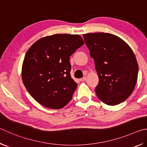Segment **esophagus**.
Returning a JSON list of instances; mask_svg holds the SVG:
<instances>
[{"label": "esophagus", "instance_id": "1", "mask_svg": "<svg viewBox=\"0 0 147 147\" xmlns=\"http://www.w3.org/2000/svg\"><path fill=\"white\" fill-rule=\"evenodd\" d=\"M86 79H87V78H86V76H84L82 78H81L80 80L81 82H84V81H85L86 80Z\"/></svg>", "mask_w": 147, "mask_h": 147}]
</instances>
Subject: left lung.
<instances>
[{
  "label": "left lung",
  "instance_id": "8db88e82",
  "mask_svg": "<svg viewBox=\"0 0 147 147\" xmlns=\"http://www.w3.org/2000/svg\"><path fill=\"white\" fill-rule=\"evenodd\" d=\"M94 58L99 83L95 88L98 98L108 105L126 100L136 84L138 64L134 52L124 40L108 33L83 34Z\"/></svg>",
  "mask_w": 147,
  "mask_h": 147
}]
</instances>
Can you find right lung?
Returning a JSON list of instances; mask_svg holds the SVG:
<instances>
[{"label": "right lung", "instance_id": "add662e5", "mask_svg": "<svg viewBox=\"0 0 147 147\" xmlns=\"http://www.w3.org/2000/svg\"><path fill=\"white\" fill-rule=\"evenodd\" d=\"M84 44L78 34H56L30 47L23 61L22 79L37 102L60 109L71 101L78 85L71 78L69 57Z\"/></svg>", "mask_w": 147, "mask_h": 147}]
</instances>
